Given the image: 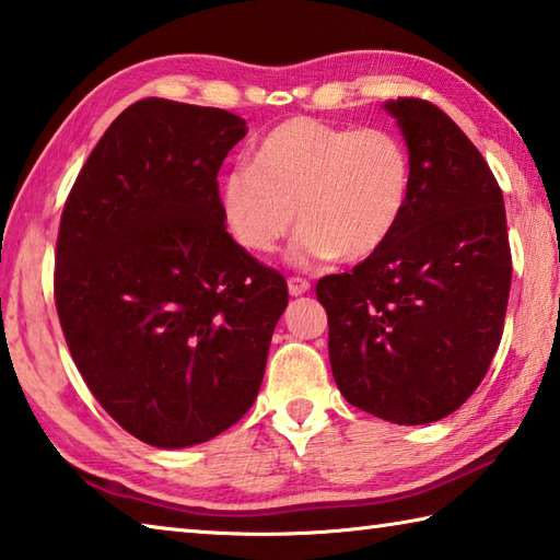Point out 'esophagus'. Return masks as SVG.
<instances>
[{
    "label": "esophagus",
    "instance_id": "esophagus-1",
    "mask_svg": "<svg viewBox=\"0 0 560 560\" xmlns=\"http://www.w3.org/2000/svg\"><path fill=\"white\" fill-rule=\"evenodd\" d=\"M311 289V281L308 279H301V277H291L289 279V293L291 296H303Z\"/></svg>",
    "mask_w": 560,
    "mask_h": 560
}]
</instances>
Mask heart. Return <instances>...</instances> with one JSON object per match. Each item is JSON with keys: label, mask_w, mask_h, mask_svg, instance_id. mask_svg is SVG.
<instances>
[{"label": "heart", "mask_w": 560, "mask_h": 560, "mask_svg": "<svg viewBox=\"0 0 560 560\" xmlns=\"http://www.w3.org/2000/svg\"><path fill=\"white\" fill-rule=\"evenodd\" d=\"M409 196V149L394 131L293 117L259 141L252 166L222 178L220 212L230 237L254 254L277 249L299 218L289 261L313 267L377 254Z\"/></svg>", "instance_id": "b5f03b06"}]
</instances>
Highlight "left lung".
Masks as SVG:
<instances>
[{
  "instance_id": "8db88e82",
  "label": "left lung",
  "mask_w": 560,
  "mask_h": 560,
  "mask_svg": "<svg viewBox=\"0 0 560 560\" xmlns=\"http://www.w3.org/2000/svg\"><path fill=\"white\" fill-rule=\"evenodd\" d=\"M411 159V196L386 245L315 287L340 394L419 425L470 399L502 340L512 283L504 198L455 121L425 100L384 103Z\"/></svg>"
}]
</instances>
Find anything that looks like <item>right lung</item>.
<instances>
[{"label": "right lung", "instance_id": "obj_1", "mask_svg": "<svg viewBox=\"0 0 560 560\" xmlns=\"http://www.w3.org/2000/svg\"><path fill=\"white\" fill-rule=\"evenodd\" d=\"M247 121L147 97L112 121L60 215L56 308L95 399L154 448L249 411L287 281L228 235L218 171Z\"/></svg>", "mask_w": 560, "mask_h": 560}]
</instances>
